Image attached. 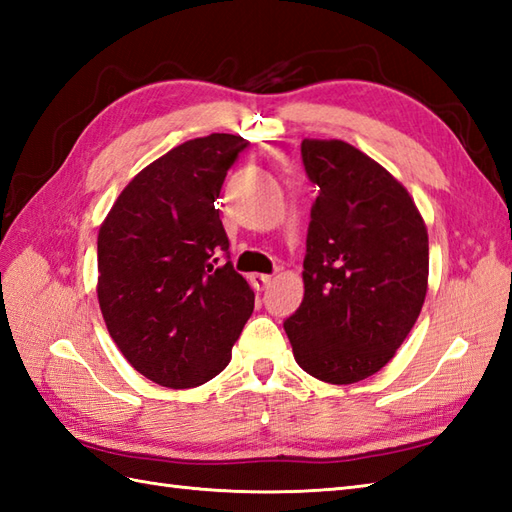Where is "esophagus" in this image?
Here are the masks:
<instances>
[{
  "instance_id": "1",
  "label": "esophagus",
  "mask_w": 512,
  "mask_h": 512,
  "mask_svg": "<svg viewBox=\"0 0 512 512\" xmlns=\"http://www.w3.org/2000/svg\"><path fill=\"white\" fill-rule=\"evenodd\" d=\"M250 284H253L255 290H266L270 286V275L253 273V275H250Z\"/></svg>"
}]
</instances>
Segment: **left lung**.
I'll return each instance as SVG.
<instances>
[{
    "label": "left lung",
    "mask_w": 512,
    "mask_h": 512,
    "mask_svg": "<svg viewBox=\"0 0 512 512\" xmlns=\"http://www.w3.org/2000/svg\"><path fill=\"white\" fill-rule=\"evenodd\" d=\"M310 211L303 301L284 321L303 372L352 385L383 369L427 297L429 235L407 189L343 140L306 138Z\"/></svg>",
    "instance_id": "obj_1"
}]
</instances>
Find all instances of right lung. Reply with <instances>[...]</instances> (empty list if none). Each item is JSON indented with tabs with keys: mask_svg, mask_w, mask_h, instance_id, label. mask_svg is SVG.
Listing matches in <instances>:
<instances>
[{
	"mask_svg": "<svg viewBox=\"0 0 512 512\" xmlns=\"http://www.w3.org/2000/svg\"><path fill=\"white\" fill-rule=\"evenodd\" d=\"M242 136L211 134L173 147L118 195L99 231V306L136 372L171 389L204 385L231 363L255 308L215 209Z\"/></svg>",
	"mask_w": 512,
	"mask_h": 512,
	"instance_id": "add662e5",
	"label": "right lung"
}]
</instances>
